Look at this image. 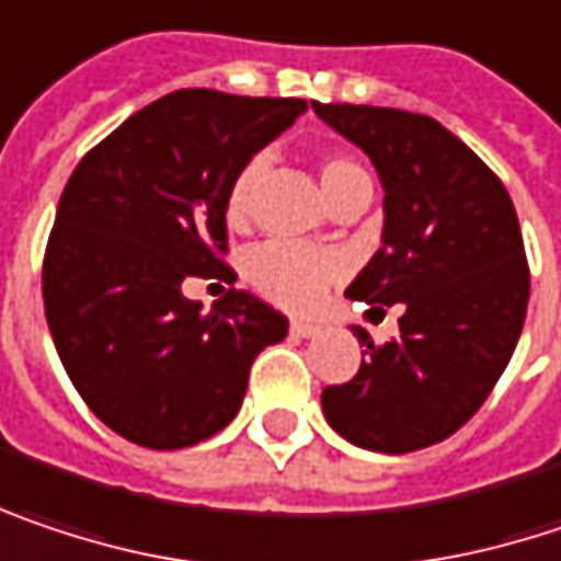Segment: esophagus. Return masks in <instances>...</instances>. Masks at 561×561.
Listing matches in <instances>:
<instances>
[{
    "instance_id": "34e87169",
    "label": "esophagus",
    "mask_w": 561,
    "mask_h": 561,
    "mask_svg": "<svg viewBox=\"0 0 561 561\" xmlns=\"http://www.w3.org/2000/svg\"><path fill=\"white\" fill-rule=\"evenodd\" d=\"M291 336H314L318 333V324H311V321H291Z\"/></svg>"
}]
</instances>
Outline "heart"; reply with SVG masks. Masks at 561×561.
<instances>
[{"label":"heart","mask_w":561,"mask_h":561,"mask_svg":"<svg viewBox=\"0 0 561 561\" xmlns=\"http://www.w3.org/2000/svg\"><path fill=\"white\" fill-rule=\"evenodd\" d=\"M263 173H266V157L256 153L230 179L228 198H225L230 228H243L250 221ZM321 185L333 205L353 192H373V176L356 157L333 150L321 157ZM340 276H343V260L336 253L314 250L295 240H266L247 256V279L270 301L295 311L314 308Z\"/></svg>","instance_id":"heart-1"}]
</instances>
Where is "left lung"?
<instances>
[{"label": "left lung", "instance_id": "left-lung-1", "mask_svg": "<svg viewBox=\"0 0 561 561\" xmlns=\"http://www.w3.org/2000/svg\"><path fill=\"white\" fill-rule=\"evenodd\" d=\"M311 108L363 147L385 185L379 253L346 288L373 305H404L401 336L363 328V366L321 391L343 439L376 453H414L459 431L507 369L524 331L530 266L504 182L431 115L324 105Z\"/></svg>", "mask_w": 561, "mask_h": 561}]
</instances>
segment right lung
<instances>
[{
    "mask_svg": "<svg viewBox=\"0 0 561 561\" xmlns=\"http://www.w3.org/2000/svg\"><path fill=\"white\" fill-rule=\"evenodd\" d=\"M305 99L179 89L99 140L67 182L44 250V314L89 411L147 449H182L240 411L256 353L288 318L228 288L202 311L185 279H225L237 170Z\"/></svg>",
    "mask_w": 561,
    "mask_h": 561,
    "instance_id": "right-lung-1",
    "label": "right lung"
}]
</instances>
